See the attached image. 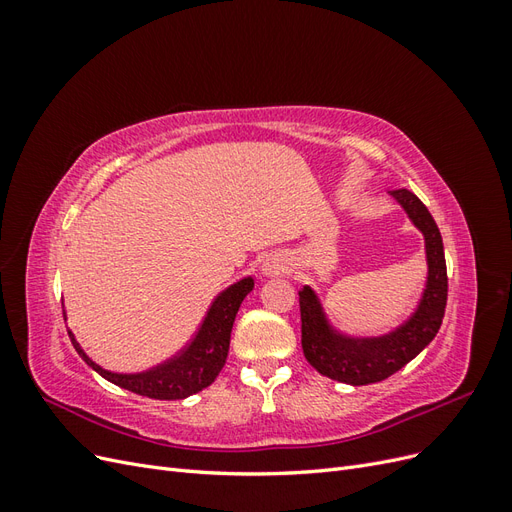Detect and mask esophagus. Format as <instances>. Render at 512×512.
I'll list each match as a JSON object with an SVG mask.
<instances>
[{
	"label": "esophagus",
	"instance_id": "1",
	"mask_svg": "<svg viewBox=\"0 0 512 512\" xmlns=\"http://www.w3.org/2000/svg\"><path fill=\"white\" fill-rule=\"evenodd\" d=\"M286 269H288L286 267V260L277 258V256L267 258L265 265H262V273H265V275H277V273H284Z\"/></svg>",
	"mask_w": 512,
	"mask_h": 512
}]
</instances>
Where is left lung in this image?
<instances>
[{
    "label": "left lung",
    "instance_id": "1",
    "mask_svg": "<svg viewBox=\"0 0 512 512\" xmlns=\"http://www.w3.org/2000/svg\"><path fill=\"white\" fill-rule=\"evenodd\" d=\"M393 196L408 211L414 226L425 235L429 275L414 316L384 337L350 339L329 327L312 288L305 286L299 290L301 346L305 359L318 374L337 382L361 386L393 376L436 337L444 318L448 277L440 230L416 194L397 190Z\"/></svg>",
    "mask_w": 512,
    "mask_h": 512
}]
</instances>
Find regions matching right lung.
Wrapping results in <instances>:
<instances>
[{
	"label": "right lung",
	"instance_id": "obj_1",
	"mask_svg": "<svg viewBox=\"0 0 512 512\" xmlns=\"http://www.w3.org/2000/svg\"><path fill=\"white\" fill-rule=\"evenodd\" d=\"M252 288L254 280L252 277H245V280L224 290L209 307V312L203 324H200L196 337L192 339V344L179 356H175V359H170L168 363L156 369L145 371V374H111V371L102 369L89 359L81 350V346L76 344V339L70 331L68 335L76 352L83 356V361L89 367H94L108 382L151 399H183L207 389V386L218 378L228 356L232 322H235L241 301L252 292Z\"/></svg>",
	"mask_w": 512,
	"mask_h": 512
}]
</instances>
